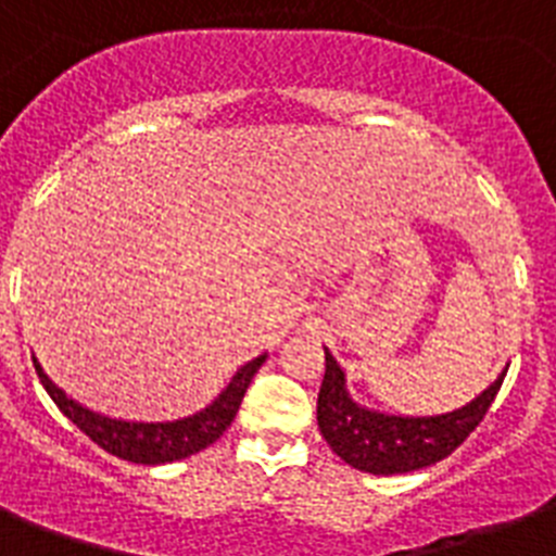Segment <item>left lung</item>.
Segmentation results:
<instances>
[{"mask_svg": "<svg viewBox=\"0 0 556 556\" xmlns=\"http://www.w3.org/2000/svg\"><path fill=\"white\" fill-rule=\"evenodd\" d=\"M324 355L327 371L318 392V429L343 463L369 475H406L448 457L483 420L508 371L503 369L492 387L460 409L432 417H403L366 409L352 401L343 369L332 352L324 350Z\"/></svg>", "mask_w": 556, "mask_h": 556, "instance_id": "left-lung-1", "label": "left lung"}]
</instances>
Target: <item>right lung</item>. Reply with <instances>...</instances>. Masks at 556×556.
<instances>
[{
  "label": "right lung",
  "instance_id": "add662e5",
  "mask_svg": "<svg viewBox=\"0 0 556 556\" xmlns=\"http://www.w3.org/2000/svg\"><path fill=\"white\" fill-rule=\"evenodd\" d=\"M264 361H267V355H258L252 357L250 364L241 366L227 383V389L210 406H204L195 415L178 417V420H164V424H136V420H116V417H104L99 412H90L87 406L67 397L45 375V369H41L36 357L34 366L41 387L53 397L59 412L79 426L81 432L93 440L96 446L116 454L122 460L141 463V466H159V463L185 460L190 454L213 446L215 440L227 432V426L236 420V412L241 406V401H244L247 387L252 383V375L261 369Z\"/></svg>",
  "mask_w": 556,
  "mask_h": 556
}]
</instances>
